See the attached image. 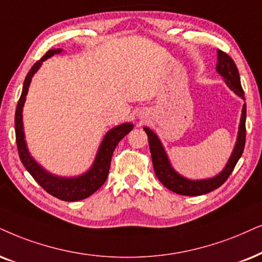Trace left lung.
<instances>
[{
  "label": "left lung",
  "instance_id": "8db88e82",
  "mask_svg": "<svg viewBox=\"0 0 262 262\" xmlns=\"http://www.w3.org/2000/svg\"><path fill=\"white\" fill-rule=\"evenodd\" d=\"M216 71L223 76L227 87L244 100L246 98H244V92L241 84L239 72H238L237 66L232 60V58L223 51H217ZM246 118L247 105L244 104L243 108H242L237 141L230 160H228L220 174L210 179H203V180H190V179L184 178L183 175L175 171L174 168L171 167L169 160H168V156L165 154L164 147L160 139L150 128L144 127V130L146 132L148 137V145H150L151 158L152 163H154L156 177L158 178V180L165 187L169 188L170 191L175 192V193L183 194V196H200V194H204L210 191L216 190L217 187H220L227 180V178L230 177L234 167H236L242 154H243L244 145H246Z\"/></svg>",
  "mask_w": 262,
  "mask_h": 262
}]
</instances>
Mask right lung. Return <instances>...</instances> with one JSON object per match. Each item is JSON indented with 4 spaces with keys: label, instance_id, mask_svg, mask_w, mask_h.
I'll return each mask as SVG.
<instances>
[{
    "label": "right lung",
    "instance_id": "right-lung-1",
    "mask_svg": "<svg viewBox=\"0 0 262 262\" xmlns=\"http://www.w3.org/2000/svg\"><path fill=\"white\" fill-rule=\"evenodd\" d=\"M61 51V48L48 51L37 62H35L31 70L26 75L20 99H19L15 110V139L21 163L24 164L26 170L31 174V177L37 181L39 186L45 188L52 196L59 198V200L66 202H76L89 197L95 191L99 190L102 186V184L106 181L115 148L118 145V142L133 129V124L123 123L110 129L104 139H102L92 167L89 168V170L85 171L84 174L79 175V177L62 178L58 177V175H53L46 170L45 168H42L31 157L28 146H26L24 127H23V106H24L26 94H28L32 76L41 68L43 61L47 60L52 55L58 54Z\"/></svg>",
    "mask_w": 262,
    "mask_h": 262
}]
</instances>
